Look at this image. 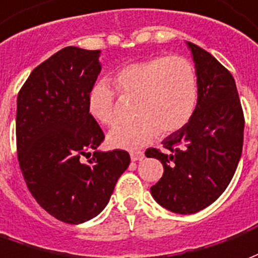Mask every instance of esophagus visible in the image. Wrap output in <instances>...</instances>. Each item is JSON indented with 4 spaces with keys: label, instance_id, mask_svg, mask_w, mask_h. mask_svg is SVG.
<instances>
[{
    "label": "esophagus",
    "instance_id": "1",
    "mask_svg": "<svg viewBox=\"0 0 258 258\" xmlns=\"http://www.w3.org/2000/svg\"><path fill=\"white\" fill-rule=\"evenodd\" d=\"M143 158H144V152L143 151H132L131 152L132 161H142Z\"/></svg>",
    "mask_w": 258,
    "mask_h": 258
}]
</instances>
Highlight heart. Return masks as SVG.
<instances>
[{
  "instance_id": "b5f03b06",
  "label": "heart",
  "mask_w": 258,
  "mask_h": 258,
  "mask_svg": "<svg viewBox=\"0 0 258 258\" xmlns=\"http://www.w3.org/2000/svg\"><path fill=\"white\" fill-rule=\"evenodd\" d=\"M121 97L136 99V121L114 127L107 136L112 148L136 150L157 136L180 131L198 106L199 82L194 64L183 56H158L123 67L112 77ZM115 93L97 82L88 95V111L96 121L116 123Z\"/></svg>"
}]
</instances>
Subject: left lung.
<instances>
[{"label":"left lung","mask_w":258,"mask_h":258,"mask_svg":"<svg viewBox=\"0 0 258 258\" xmlns=\"http://www.w3.org/2000/svg\"><path fill=\"white\" fill-rule=\"evenodd\" d=\"M198 74V106L180 131L163 140V154L148 148L146 157L163 165L151 187L158 204L178 214L208 208L224 192L239 163L245 118L234 77L198 45L187 42Z\"/></svg>","instance_id":"left-lung-1"}]
</instances>
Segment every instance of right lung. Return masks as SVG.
<instances>
[{
    "label": "right lung",
    "mask_w": 258,
    "mask_h": 258,
    "mask_svg": "<svg viewBox=\"0 0 258 258\" xmlns=\"http://www.w3.org/2000/svg\"><path fill=\"white\" fill-rule=\"evenodd\" d=\"M100 50L67 46L33 70L18 95L16 147L24 181L39 206L63 223L100 213L131 163L123 150L96 151L104 133L88 111ZM94 157L82 163V155Z\"/></svg>",
    "instance_id": "right-lung-1"
}]
</instances>
